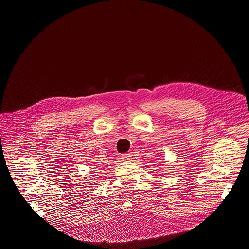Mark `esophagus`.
<instances>
[{
  "label": "esophagus",
  "mask_w": 249,
  "mask_h": 249,
  "mask_svg": "<svg viewBox=\"0 0 249 249\" xmlns=\"http://www.w3.org/2000/svg\"><path fill=\"white\" fill-rule=\"evenodd\" d=\"M131 155L130 154H124L120 156V159H122L123 161H127V160H131Z\"/></svg>",
  "instance_id": "34e87169"
}]
</instances>
